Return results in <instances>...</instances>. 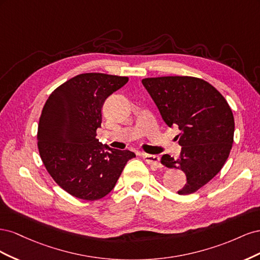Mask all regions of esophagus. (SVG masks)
I'll return each mask as SVG.
<instances>
[{
  "instance_id": "1",
  "label": "esophagus",
  "mask_w": 260,
  "mask_h": 260,
  "mask_svg": "<svg viewBox=\"0 0 260 260\" xmlns=\"http://www.w3.org/2000/svg\"><path fill=\"white\" fill-rule=\"evenodd\" d=\"M142 157L144 158V160L151 165V166L155 167V168H160L161 164H160V158L159 156L157 155H149V154H142Z\"/></svg>"
}]
</instances>
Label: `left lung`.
I'll list each match as a JSON object with an SVG mask.
<instances>
[{
	"label": "left lung",
	"mask_w": 260,
	"mask_h": 260,
	"mask_svg": "<svg viewBox=\"0 0 260 260\" xmlns=\"http://www.w3.org/2000/svg\"><path fill=\"white\" fill-rule=\"evenodd\" d=\"M144 88L168 127L178 125V159L165 154L161 164L186 176L180 195L194 193L221 170L233 144L234 117L225 99L208 82L194 77L146 78Z\"/></svg>",
	"instance_id": "obj_1"
}]
</instances>
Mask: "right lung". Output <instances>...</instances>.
Segmentation results:
<instances>
[{"label":"right lung","mask_w":260,"mask_h":260,"mask_svg":"<svg viewBox=\"0 0 260 260\" xmlns=\"http://www.w3.org/2000/svg\"><path fill=\"white\" fill-rule=\"evenodd\" d=\"M128 77L81 74L55 89L42 109L38 147L51 177L75 198L96 201L111 192L136 154L99 142L105 100Z\"/></svg>","instance_id":"1"}]
</instances>
